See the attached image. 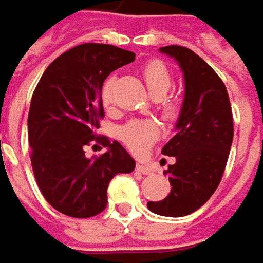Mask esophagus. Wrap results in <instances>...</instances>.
Wrapping results in <instances>:
<instances>
[{
	"instance_id": "obj_1",
	"label": "esophagus",
	"mask_w": 263,
	"mask_h": 263,
	"mask_svg": "<svg viewBox=\"0 0 263 263\" xmlns=\"http://www.w3.org/2000/svg\"><path fill=\"white\" fill-rule=\"evenodd\" d=\"M136 170L138 172H140V173H143V175H151V167L146 164H142V163H138L136 164Z\"/></svg>"
}]
</instances>
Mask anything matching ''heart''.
Returning a JSON list of instances; mask_svg holds the SVG:
<instances>
[{
	"label": "heart",
	"mask_w": 263,
	"mask_h": 263,
	"mask_svg": "<svg viewBox=\"0 0 263 263\" xmlns=\"http://www.w3.org/2000/svg\"><path fill=\"white\" fill-rule=\"evenodd\" d=\"M143 78L152 98H165L163 99V114L167 118L175 117L179 111V103L175 99L165 98L173 83L172 75L167 71V68L161 62L157 60L149 62L143 68ZM112 87H114V80H108L103 86L102 99L105 105H109L112 102ZM158 135H160V128L154 121H135L125 125L121 130V139L124 140L125 145L138 154L146 151V148L158 138Z\"/></svg>",
	"instance_id": "1"
}]
</instances>
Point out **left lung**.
I'll return each mask as SVG.
<instances>
[{"instance_id":"left-lung-1","label":"left lung","mask_w":263,"mask_h":263,"mask_svg":"<svg viewBox=\"0 0 263 263\" xmlns=\"http://www.w3.org/2000/svg\"><path fill=\"white\" fill-rule=\"evenodd\" d=\"M173 58L185 80V95L176 121V135L161 154L175 157L168 165L172 191L164 200L149 201L152 213L186 216L198 210L216 191L228 161L234 123L223 81L198 54L180 46L160 48Z\"/></svg>"}]
</instances>
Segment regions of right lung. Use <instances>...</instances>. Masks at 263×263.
<instances>
[{
	"mask_svg": "<svg viewBox=\"0 0 263 263\" xmlns=\"http://www.w3.org/2000/svg\"><path fill=\"white\" fill-rule=\"evenodd\" d=\"M135 56L109 44L73 47L48 65L33 91L28 115L33 175L48 204L66 216L103 212L112 177L135 170V160L120 142L95 136L105 115L103 81ZM95 140L108 151L87 159L84 148Z\"/></svg>",
	"mask_w": 263,
	"mask_h": 263,
	"instance_id": "right-lung-1",
	"label": "right lung"
}]
</instances>
